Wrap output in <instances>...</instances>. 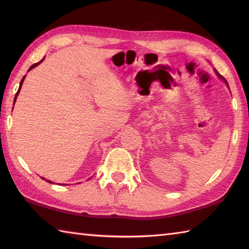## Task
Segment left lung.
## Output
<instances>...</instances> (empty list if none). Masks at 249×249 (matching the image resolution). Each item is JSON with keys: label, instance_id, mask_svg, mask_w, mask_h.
I'll return each mask as SVG.
<instances>
[{"label": "left lung", "instance_id": "left-lung-1", "mask_svg": "<svg viewBox=\"0 0 249 249\" xmlns=\"http://www.w3.org/2000/svg\"><path fill=\"white\" fill-rule=\"evenodd\" d=\"M214 71H215V72H216V75H217V76H218V77H219L220 79H223V80L225 81V83L227 84V87H228V88H229V84H228V82H227V80H226V79H225V78H224L223 76H221V75H219V72H218L217 71H216V70H214Z\"/></svg>", "mask_w": 249, "mask_h": 249}]
</instances>
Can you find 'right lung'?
Here are the masks:
<instances>
[{
	"label": "right lung",
	"instance_id": "1",
	"mask_svg": "<svg viewBox=\"0 0 249 249\" xmlns=\"http://www.w3.org/2000/svg\"><path fill=\"white\" fill-rule=\"evenodd\" d=\"M44 61V59L43 60H41V61H39L38 63H35V64H33V65H32L31 67H30V70L29 71H31V70H33V68L34 67H36L37 65H38V64H40V63L41 62H43ZM24 78H25V76L22 78V79H21V82H20V86H19V89H18V92L17 93H16V96H15V100H14V104H15V102H16V99H17V96H18V94H19V92H20V89H21V86H22V83H23V81H24ZM43 178V179H45L44 178ZM45 181H47V182H48V183H52L51 181H49V179H45ZM63 185H64V184H63Z\"/></svg>",
	"mask_w": 249,
	"mask_h": 249
}]
</instances>
